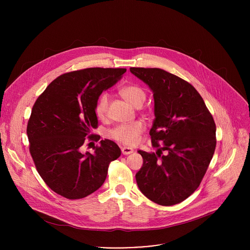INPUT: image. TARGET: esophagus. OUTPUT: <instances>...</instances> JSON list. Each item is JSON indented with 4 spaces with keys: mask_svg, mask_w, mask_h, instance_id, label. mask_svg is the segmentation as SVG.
<instances>
[{
    "mask_svg": "<svg viewBox=\"0 0 250 250\" xmlns=\"http://www.w3.org/2000/svg\"><path fill=\"white\" fill-rule=\"evenodd\" d=\"M133 152V149L130 148V147H122V153L125 154V155H128V154H131Z\"/></svg>",
    "mask_w": 250,
    "mask_h": 250,
    "instance_id": "1",
    "label": "esophagus"
}]
</instances>
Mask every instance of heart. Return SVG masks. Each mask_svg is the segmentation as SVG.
I'll use <instances>...</instances> for the list:
<instances>
[{
  "mask_svg": "<svg viewBox=\"0 0 250 250\" xmlns=\"http://www.w3.org/2000/svg\"><path fill=\"white\" fill-rule=\"evenodd\" d=\"M122 97L132 105L139 108L146 99V93L139 85L129 84L120 90ZM110 94L103 93L97 99L95 104V114L98 119L104 120L108 115L110 104ZM146 130V125L142 121H135L130 124L120 125L110 130V137L120 144L127 146H133L139 141L140 135Z\"/></svg>",
  "mask_w": 250,
  "mask_h": 250,
  "instance_id": "b5f03b06",
  "label": "heart"
}]
</instances>
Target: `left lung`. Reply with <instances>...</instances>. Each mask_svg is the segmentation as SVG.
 <instances>
[{"label":"left lung","instance_id":"left-lung-1","mask_svg":"<svg viewBox=\"0 0 250 250\" xmlns=\"http://www.w3.org/2000/svg\"><path fill=\"white\" fill-rule=\"evenodd\" d=\"M153 92L150 129L156 152L138 150L144 164L135 179L141 193L161 206L179 204L200 186L216 149V124L198 91L159 68L131 67Z\"/></svg>","mask_w":250,"mask_h":250}]
</instances>
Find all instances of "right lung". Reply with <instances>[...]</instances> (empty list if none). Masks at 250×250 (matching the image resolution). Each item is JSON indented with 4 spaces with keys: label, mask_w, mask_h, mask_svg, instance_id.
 Instances as JSON below:
<instances>
[{
    "label": "right lung",
    "mask_w": 250,
    "mask_h": 250,
    "mask_svg": "<svg viewBox=\"0 0 250 250\" xmlns=\"http://www.w3.org/2000/svg\"><path fill=\"white\" fill-rule=\"evenodd\" d=\"M125 68H86L53 80L35 101L27 123L29 152L39 174L56 194L78 200L104 182L109 165L121 156L110 139L100 141L94 154L83 153L87 140L98 141L95 104L115 85Z\"/></svg>",
    "instance_id": "right-lung-1"
}]
</instances>
